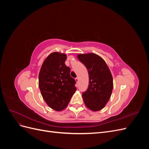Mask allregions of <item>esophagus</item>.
Wrapping results in <instances>:
<instances>
[{
  "label": "esophagus",
  "instance_id": "1",
  "mask_svg": "<svg viewBox=\"0 0 149 149\" xmlns=\"http://www.w3.org/2000/svg\"><path fill=\"white\" fill-rule=\"evenodd\" d=\"M75 81H76V82H77V83H78V82L79 81V78H78V77H77V78H75Z\"/></svg>",
  "mask_w": 149,
  "mask_h": 149
}]
</instances>
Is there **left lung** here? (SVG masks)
<instances>
[{
  "label": "left lung",
  "instance_id": "obj_1",
  "mask_svg": "<svg viewBox=\"0 0 149 149\" xmlns=\"http://www.w3.org/2000/svg\"><path fill=\"white\" fill-rule=\"evenodd\" d=\"M78 60L89 74V85L82 96L85 105L93 111L102 109L109 101L113 88L111 71L101 57L94 53L79 54Z\"/></svg>",
  "mask_w": 149,
  "mask_h": 149
}]
</instances>
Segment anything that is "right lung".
Returning a JSON list of instances; mask_svg holds the SVG:
<instances>
[{"instance_id":"right-lung-1","label":"right lung","mask_w":149,"mask_h":149,"mask_svg":"<svg viewBox=\"0 0 149 149\" xmlns=\"http://www.w3.org/2000/svg\"><path fill=\"white\" fill-rule=\"evenodd\" d=\"M66 55L54 52L44 61L39 73V88L43 100L54 110L60 111L68 106L76 91V81L65 65Z\"/></svg>"}]
</instances>
